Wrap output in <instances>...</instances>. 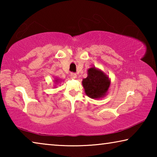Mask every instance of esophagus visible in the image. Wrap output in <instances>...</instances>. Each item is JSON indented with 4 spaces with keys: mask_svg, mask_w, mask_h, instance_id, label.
Returning <instances> with one entry per match:
<instances>
[{
    "mask_svg": "<svg viewBox=\"0 0 157 157\" xmlns=\"http://www.w3.org/2000/svg\"><path fill=\"white\" fill-rule=\"evenodd\" d=\"M71 76L72 77V78H74V79L77 78V75H76V73H71Z\"/></svg>",
    "mask_w": 157,
    "mask_h": 157,
    "instance_id": "1",
    "label": "esophagus"
}]
</instances>
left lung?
Returning <instances> with one entry per match:
<instances>
[{
	"mask_svg": "<svg viewBox=\"0 0 157 157\" xmlns=\"http://www.w3.org/2000/svg\"><path fill=\"white\" fill-rule=\"evenodd\" d=\"M88 76L83 79L82 85L85 94L93 99H99L104 97L110 86L109 77L102 71L92 67L88 69Z\"/></svg>",
	"mask_w": 157,
	"mask_h": 157,
	"instance_id": "obj_1",
	"label": "left lung"
}]
</instances>
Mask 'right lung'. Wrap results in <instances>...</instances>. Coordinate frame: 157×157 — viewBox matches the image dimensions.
I'll use <instances>...</instances> for the list:
<instances>
[{
    "label": "right lung",
    "mask_w": 157,
    "mask_h": 157,
    "mask_svg": "<svg viewBox=\"0 0 157 157\" xmlns=\"http://www.w3.org/2000/svg\"><path fill=\"white\" fill-rule=\"evenodd\" d=\"M57 80H58V79H57V80H55V81H56V82H57Z\"/></svg>",
    "instance_id": "right-lung-1"
}]
</instances>
